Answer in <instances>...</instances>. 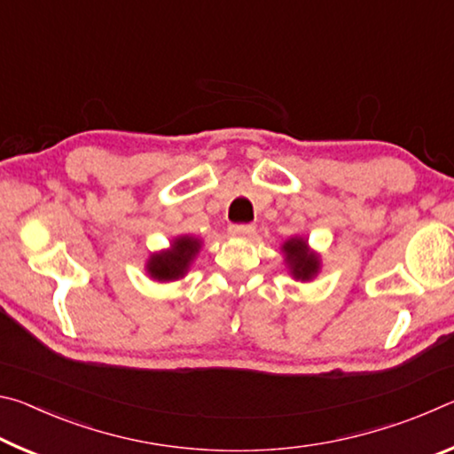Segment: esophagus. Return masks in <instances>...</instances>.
I'll use <instances>...</instances> for the list:
<instances>
[{"label":"esophagus","instance_id":"34e87169","mask_svg":"<svg viewBox=\"0 0 454 454\" xmlns=\"http://www.w3.org/2000/svg\"><path fill=\"white\" fill-rule=\"evenodd\" d=\"M254 232H256L254 224H232L230 226V234L236 238H250Z\"/></svg>","mask_w":454,"mask_h":454}]
</instances>
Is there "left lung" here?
<instances>
[{
	"label": "left lung",
	"instance_id": "1",
	"mask_svg": "<svg viewBox=\"0 0 454 454\" xmlns=\"http://www.w3.org/2000/svg\"><path fill=\"white\" fill-rule=\"evenodd\" d=\"M284 252H286V262L292 268V274L296 278L309 280L314 272L318 270V260L306 250V242L298 240V238H292L290 242L284 244Z\"/></svg>",
	"mask_w": 454,
	"mask_h": 454
}]
</instances>
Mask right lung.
<instances>
[{"label":"right lung","instance_id":"obj_1","mask_svg":"<svg viewBox=\"0 0 454 454\" xmlns=\"http://www.w3.org/2000/svg\"><path fill=\"white\" fill-rule=\"evenodd\" d=\"M200 250V242L194 238L184 236L174 242V248L166 254L153 256L148 264V270L158 280H176L188 270L196 252Z\"/></svg>","mask_w":454,"mask_h":454}]
</instances>
